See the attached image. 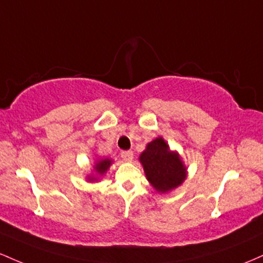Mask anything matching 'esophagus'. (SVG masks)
Returning a JSON list of instances; mask_svg holds the SVG:
<instances>
[{"label":"esophagus","instance_id":"1","mask_svg":"<svg viewBox=\"0 0 263 263\" xmlns=\"http://www.w3.org/2000/svg\"><path fill=\"white\" fill-rule=\"evenodd\" d=\"M122 158L124 161H132L133 160V152L132 150H125V152H122Z\"/></svg>","mask_w":263,"mask_h":263}]
</instances>
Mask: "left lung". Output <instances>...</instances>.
<instances>
[{"label": "left lung", "instance_id": "1", "mask_svg": "<svg viewBox=\"0 0 263 263\" xmlns=\"http://www.w3.org/2000/svg\"><path fill=\"white\" fill-rule=\"evenodd\" d=\"M139 160L147 181L158 193L164 194L174 190L186 179V167L180 155L176 152H171L161 137L147 144Z\"/></svg>", "mask_w": 263, "mask_h": 263}]
</instances>
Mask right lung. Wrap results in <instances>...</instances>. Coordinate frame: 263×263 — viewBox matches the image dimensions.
Masks as SVG:
<instances>
[{
  "label": "right lung",
  "instance_id": "obj_1",
  "mask_svg": "<svg viewBox=\"0 0 263 263\" xmlns=\"http://www.w3.org/2000/svg\"><path fill=\"white\" fill-rule=\"evenodd\" d=\"M111 163H113V161H111L110 159H99L96 163V166H94V171H96L97 176H88V180H89V181H97V180L99 179L98 176H103L107 173V170L109 169Z\"/></svg>",
  "mask_w": 263,
  "mask_h": 263
}]
</instances>
